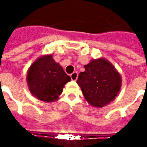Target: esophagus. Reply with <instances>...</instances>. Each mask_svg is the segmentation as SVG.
<instances>
[{
	"label": "esophagus",
	"instance_id": "obj_1",
	"mask_svg": "<svg viewBox=\"0 0 147 147\" xmlns=\"http://www.w3.org/2000/svg\"><path fill=\"white\" fill-rule=\"evenodd\" d=\"M71 80H73V81H76V80H77V79H78V73H77L76 71H74L73 73L71 74Z\"/></svg>",
	"mask_w": 147,
	"mask_h": 147
}]
</instances>
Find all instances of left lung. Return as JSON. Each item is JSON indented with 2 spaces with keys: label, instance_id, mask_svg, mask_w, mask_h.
<instances>
[{
  "label": "left lung",
  "instance_id": "left-lung-1",
  "mask_svg": "<svg viewBox=\"0 0 147 147\" xmlns=\"http://www.w3.org/2000/svg\"><path fill=\"white\" fill-rule=\"evenodd\" d=\"M80 72L78 85L91 106L102 108L113 102L120 92L122 79L113 64L105 58L91 60Z\"/></svg>",
  "mask_w": 147,
  "mask_h": 147
}]
</instances>
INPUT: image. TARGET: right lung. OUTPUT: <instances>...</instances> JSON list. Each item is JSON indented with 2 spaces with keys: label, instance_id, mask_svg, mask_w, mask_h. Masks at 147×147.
Here are the masks:
<instances>
[{
  "label": "right lung",
  "instance_id": "right-lung-1",
  "mask_svg": "<svg viewBox=\"0 0 147 147\" xmlns=\"http://www.w3.org/2000/svg\"><path fill=\"white\" fill-rule=\"evenodd\" d=\"M71 77L53 58V55H43L28 68L27 82L31 94L42 102H53L59 98L64 85Z\"/></svg>",
  "mask_w": 147,
  "mask_h": 147
}]
</instances>
